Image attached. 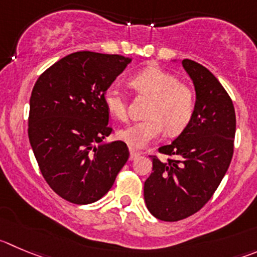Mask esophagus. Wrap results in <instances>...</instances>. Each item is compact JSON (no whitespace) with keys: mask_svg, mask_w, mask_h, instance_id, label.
I'll return each mask as SVG.
<instances>
[{"mask_svg":"<svg viewBox=\"0 0 257 257\" xmlns=\"http://www.w3.org/2000/svg\"><path fill=\"white\" fill-rule=\"evenodd\" d=\"M140 155H141L140 151H136L134 150V149H130V160H135V159H138Z\"/></svg>","mask_w":257,"mask_h":257,"instance_id":"34e87169","label":"esophagus"}]
</instances>
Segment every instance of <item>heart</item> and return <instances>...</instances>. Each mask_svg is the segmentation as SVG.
<instances>
[{
	"mask_svg": "<svg viewBox=\"0 0 257 257\" xmlns=\"http://www.w3.org/2000/svg\"><path fill=\"white\" fill-rule=\"evenodd\" d=\"M130 83L138 93L151 98L146 109L148 118L117 131V138L131 148H145L163 135L165 127L169 134L177 135L192 121L197 104L194 90L173 73L148 67L133 75ZM104 104L116 118L127 117L126 98L114 85L106 90Z\"/></svg>",
	"mask_w": 257,
	"mask_h": 257,
	"instance_id": "obj_1",
	"label": "heart"
}]
</instances>
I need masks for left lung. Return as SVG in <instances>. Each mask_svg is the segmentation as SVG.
Listing matches in <instances>:
<instances>
[{
    "mask_svg": "<svg viewBox=\"0 0 257 257\" xmlns=\"http://www.w3.org/2000/svg\"><path fill=\"white\" fill-rule=\"evenodd\" d=\"M197 104L192 121L170 145L168 155H151L153 173L144 185L146 207L160 221L177 222L197 213L212 198L233 155L236 114L223 85L203 65L184 59Z\"/></svg>",
    "mask_w": 257,
    "mask_h": 257,
    "instance_id": "obj_1",
    "label": "left lung"
}]
</instances>
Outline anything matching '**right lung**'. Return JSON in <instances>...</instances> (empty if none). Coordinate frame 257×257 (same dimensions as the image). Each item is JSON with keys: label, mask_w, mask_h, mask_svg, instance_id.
Listing matches in <instances>:
<instances>
[{"label": "right lung", "mask_w": 257, "mask_h": 257, "mask_svg": "<svg viewBox=\"0 0 257 257\" xmlns=\"http://www.w3.org/2000/svg\"><path fill=\"white\" fill-rule=\"evenodd\" d=\"M131 59L77 51L51 65L31 92L29 140L49 187L74 204L101 199L128 160L112 133L104 94Z\"/></svg>", "instance_id": "right-lung-1"}]
</instances>
